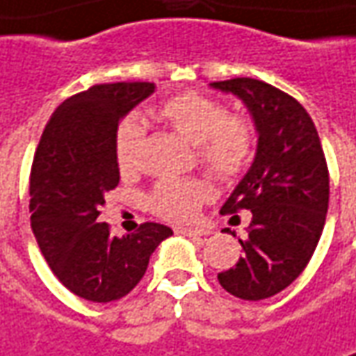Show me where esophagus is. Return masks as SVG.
Masks as SVG:
<instances>
[{
    "instance_id": "34e87169",
    "label": "esophagus",
    "mask_w": 356,
    "mask_h": 356,
    "mask_svg": "<svg viewBox=\"0 0 356 356\" xmlns=\"http://www.w3.org/2000/svg\"><path fill=\"white\" fill-rule=\"evenodd\" d=\"M180 232L186 234V236H190V238H203V236L211 234L209 230H205V229H182Z\"/></svg>"
}]
</instances>
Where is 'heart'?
Returning a JSON list of instances; mask_svg holds the SVG:
<instances>
[{
	"instance_id": "heart-1",
	"label": "heart",
	"mask_w": 356,
	"mask_h": 356,
	"mask_svg": "<svg viewBox=\"0 0 356 356\" xmlns=\"http://www.w3.org/2000/svg\"><path fill=\"white\" fill-rule=\"evenodd\" d=\"M156 120L195 145L197 161L213 176L230 180L238 176L252 156L254 129L244 116L229 114L219 100L182 92L164 100L156 108ZM145 131L141 124L127 118L116 129L114 151L124 172L139 163ZM207 186L193 178H163L147 197L151 211L170 220H192L207 200Z\"/></svg>"
}]
</instances>
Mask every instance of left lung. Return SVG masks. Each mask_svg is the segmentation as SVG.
<instances>
[{
    "instance_id": "left-lung-1",
    "label": "left lung",
    "mask_w": 356,
    "mask_h": 356,
    "mask_svg": "<svg viewBox=\"0 0 356 356\" xmlns=\"http://www.w3.org/2000/svg\"><path fill=\"white\" fill-rule=\"evenodd\" d=\"M211 87L238 97L257 131L254 163L220 207L222 215L252 211L248 236L238 240L244 257L217 277L230 295L264 300L305 271L320 242L330 203L327 164L312 118L291 95L250 77Z\"/></svg>"
}]
</instances>
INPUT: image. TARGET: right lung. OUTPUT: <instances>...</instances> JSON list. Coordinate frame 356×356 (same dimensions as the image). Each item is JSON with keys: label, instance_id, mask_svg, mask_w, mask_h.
Listing matches in <instances>:
<instances>
[{"label": "right lung", "instance_id": "obj_1", "mask_svg": "<svg viewBox=\"0 0 356 356\" xmlns=\"http://www.w3.org/2000/svg\"><path fill=\"white\" fill-rule=\"evenodd\" d=\"M154 83H108L63 100L46 124L31 170V227L54 275L90 302L126 296L149 257L172 234L159 222L112 236L99 222L104 193L120 182L114 137L120 120Z\"/></svg>", "mask_w": 356, "mask_h": 356}]
</instances>
